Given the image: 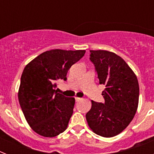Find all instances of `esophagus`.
I'll return each instance as SVG.
<instances>
[{"instance_id":"34e87169","label":"esophagus","mask_w":154,"mask_h":154,"mask_svg":"<svg viewBox=\"0 0 154 154\" xmlns=\"http://www.w3.org/2000/svg\"><path fill=\"white\" fill-rule=\"evenodd\" d=\"M75 101H76V102H79V101H80V100H81L82 98H79V97H75Z\"/></svg>"}]
</instances>
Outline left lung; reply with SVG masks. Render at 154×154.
I'll list each match as a JSON object with an SVG mask.
<instances>
[{
  "label": "left lung",
  "mask_w": 154,
  "mask_h": 154,
  "mask_svg": "<svg viewBox=\"0 0 154 154\" xmlns=\"http://www.w3.org/2000/svg\"><path fill=\"white\" fill-rule=\"evenodd\" d=\"M90 61L99 84L106 85L102 95L104 103L92 101L85 115L91 130L103 137H112L127 127L133 119L139 103L137 76L123 58L105 50H90Z\"/></svg>",
  "instance_id": "1"
}]
</instances>
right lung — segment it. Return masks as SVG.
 Masks as SVG:
<instances>
[{
	"label": "right lung",
	"mask_w": 154,
	"mask_h": 154,
	"mask_svg": "<svg viewBox=\"0 0 154 154\" xmlns=\"http://www.w3.org/2000/svg\"><path fill=\"white\" fill-rule=\"evenodd\" d=\"M85 53V50H50L34 58L24 69L19 103L29 126L39 135L54 137L66 130L75 100L55 90L57 81L67 79L71 66Z\"/></svg>",
	"instance_id": "right-lung-1"
}]
</instances>
